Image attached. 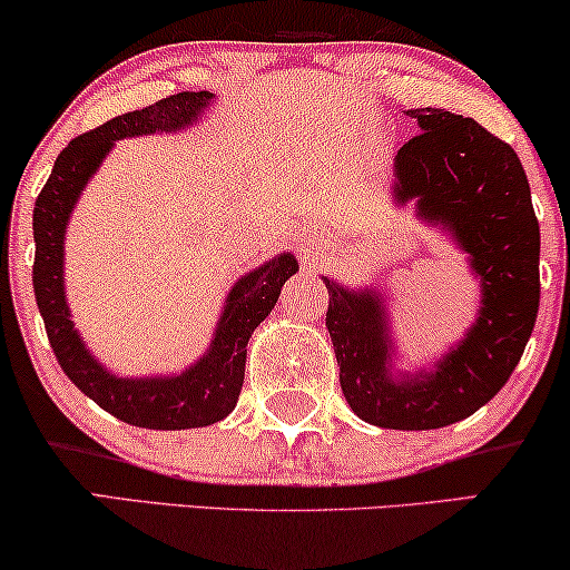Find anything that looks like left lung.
<instances>
[{
    "label": "left lung",
    "instance_id": "left-lung-1",
    "mask_svg": "<svg viewBox=\"0 0 570 570\" xmlns=\"http://www.w3.org/2000/svg\"><path fill=\"white\" fill-rule=\"evenodd\" d=\"M419 130L395 157L397 204L442 225L482 279L476 324L432 372L395 380L380 293L324 277L340 387L358 419L384 430H440L490 403L519 366L539 312V222L519 154L471 117L409 109Z\"/></svg>",
    "mask_w": 570,
    "mask_h": 570
}]
</instances>
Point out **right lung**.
Masks as SVG:
<instances>
[{
    "label": "right lung",
    "instance_id": "obj_1",
    "mask_svg": "<svg viewBox=\"0 0 570 570\" xmlns=\"http://www.w3.org/2000/svg\"><path fill=\"white\" fill-rule=\"evenodd\" d=\"M212 96L209 91L167 96L136 112L117 115L99 128L72 138L59 151L47 186L41 188L33 206V293L51 351L80 393H86L115 419L144 426V430L209 426L235 409L243 387V372H246L248 337L275 308L285 279L298 272L295 258L283 254L240 277L227 295L225 314L217 324L209 353L180 376L120 380L86 351L83 340L72 330L62 285V243L68 217L88 177L96 173L115 140L183 128L196 120Z\"/></svg>",
    "mask_w": 570,
    "mask_h": 570
}]
</instances>
